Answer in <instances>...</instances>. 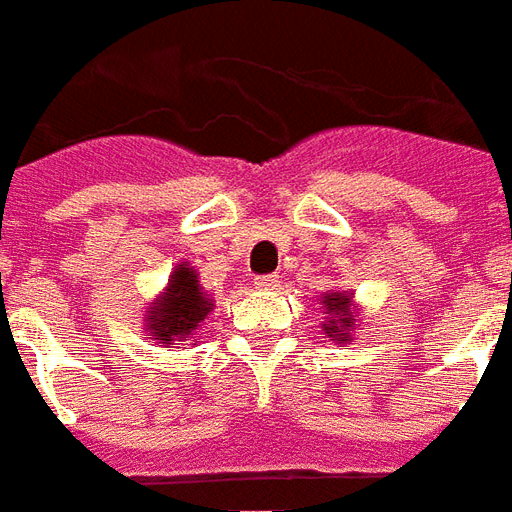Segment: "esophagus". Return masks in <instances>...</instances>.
Here are the masks:
<instances>
[{
  "mask_svg": "<svg viewBox=\"0 0 512 512\" xmlns=\"http://www.w3.org/2000/svg\"><path fill=\"white\" fill-rule=\"evenodd\" d=\"M253 282H256V288H259V290H277V288H280V277H277V275H259Z\"/></svg>",
  "mask_w": 512,
  "mask_h": 512,
  "instance_id": "esophagus-1",
  "label": "esophagus"
}]
</instances>
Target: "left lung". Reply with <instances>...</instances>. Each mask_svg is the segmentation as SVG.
<instances>
[{
  "label": "left lung",
  "instance_id": "left-lung-1",
  "mask_svg": "<svg viewBox=\"0 0 512 512\" xmlns=\"http://www.w3.org/2000/svg\"><path fill=\"white\" fill-rule=\"evenodd\" d=\"M351 293H325L322 304L325 314H330V322L325 325V333L330 341H351V325H354V304Z\"/></svg>",
  "mask_w": 512,
  "mask_h": 512
}]
</instances>
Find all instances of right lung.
I'll return each mask as SVG.
<instances>
[{"label": "right lung", "instance_id": "right-lung-1", "mask_svg": "<svg viewBox=\"0 0 512 512\" xmlns=\"http://www.w3.org/2000/svg\"><path fill=\"white\" fill-rule=\"evenodd\" d=\"M214 309V301L200 288V280L195 269L182 261L171 272V280L161 296L155 298L150 312L145 314L147 333L153 335V341L171 343L187 341L198 325L206 320V314Z\"/></svg>", "mask_w": 512, "mask_h": 512}]
</instances>
